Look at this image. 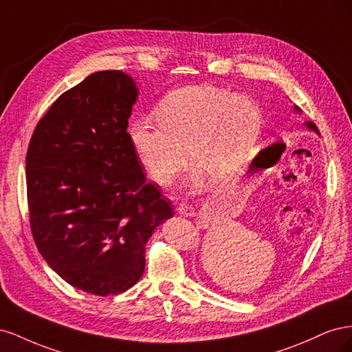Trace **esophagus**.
<instances>
[{"instance_id":"34e87169","label":"esophagus","mask_w":352,"mask_h":352,"mask_svg":"<svg viewBox=\"0 0 352 352\" xmlns=\"http://www.w3.org/2000/svg\"><path fill=\"white\" fill-rule=\"evenodd\" d=\"M176 211L184 217H194L195 216V208L188 206V204H184V202H180V204L176 207Z\"/></svg>"}]
</instances>
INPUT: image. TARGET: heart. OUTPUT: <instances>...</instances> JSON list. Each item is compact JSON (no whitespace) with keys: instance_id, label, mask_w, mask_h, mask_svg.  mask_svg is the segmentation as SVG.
Masks as SVG:
<instances>
[{"instance_id":"b5f03b06","label":"heart","mask_w":352,"mask_h":352,"mask_svg":"<svg viewBox=\"0 0 352 352\" xmlns=\"http://www.w3.org/2000/svg\"><path fill=\"white\" fill-rule=\"evenodd\" d=\"M155 117L158 123L135 120L129 140L145 172L160 185L185 166L186 150L195 166L190 185L201 184V173L216 185L229 182L254 158L263 132L257 104L211 85H189L167 94Z\"/></svg>"}]
</instances>
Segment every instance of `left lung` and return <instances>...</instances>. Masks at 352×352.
<instances>
[{
    "instance_id": "left-lung-1",
    "label": "left lung",
    "mask_w": 352,
    "mask_h": 352,
    "mask_svg": "<svg viewBox=\"0 0 352 352\" xmlns=\"http://www.w3.org/2000/svg\"><path fill=\"white\" fill-rule=\"evenodd\" d=\"M294 109H295V111H296V113H301V110H300V109H298V107H296V105H295V107H294ZM305 126H307V127H308V129H310V131H314V132H317V133H318V131H317V127H316V124H314L313 122H305Z\"/></svg>"
}]
</instances>
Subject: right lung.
Here are the masks:
<instances>
[{
	"label": "right lung",
	"mask_w": 352,
	"mask_h": 352,
	"mask_svg": "<svg viewBox=\"0 0 352 352\" xmlns=\"http://www.w3.org/2000/svg\"><path fill=\"white\" fill-rule=\"evenodd\" d=\"M138 94L120 70L92 73L51 105L28 148L36 247L63 280L100 296L141 279L148 239L173 216L160 186L146 184L127 133Z\"/></svg>",
	"instance_id": "1"
}]
</instances>
